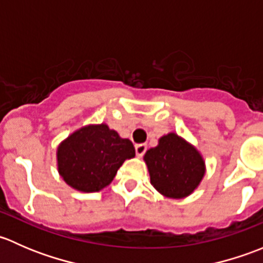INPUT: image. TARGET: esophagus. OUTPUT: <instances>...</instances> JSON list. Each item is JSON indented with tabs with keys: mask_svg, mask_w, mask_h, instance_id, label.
<instances>
[{
	"mask_svg": "<svg viewBox=\"0 0 263 263\" xmlns=\"http://www.w3.org/2000/svg\"><path fill=\"white\" fill-rule=\"evenodd\" d=\"M135 150H136V155L140 158V156H142L145 153H146L147 146L145 144H139V145H136V146H135Z\"/></svg>",
	"mask_w": 263,
	"mask_h": 263,
	"instance_id": "34e87169",
	"label": "esophagus"
}]
</instances>
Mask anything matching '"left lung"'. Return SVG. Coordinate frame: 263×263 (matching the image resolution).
<instances>
[{"label": "left lung", "mask_w": 263, "mask_h": 263, "mask_svg": "<svg viewBox=\"0 0 263 263\" xmlns=\"http://www.w3.org/2000/svg\"><path fill=\"white\" fill-rule=\"evenodd\" d=\"M151 184L171 198L191 195L205 174V163L192 145L178 135L169 134L144 156Z\"/></svg>", "instance_id": "left-lung-1"}]
</instances>
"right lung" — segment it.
Listing matches in <instances>:
<instances>
[{"label": "right lung", "mask_w": 263, "mask_h": 263, "mask_svg": "<svg viewBox=\"0 0 263 263\" xmlns=\"http://www.w3.org/2000/svg\"><path fill=\"white\" fill-rule=\"evenodd\" d=\"M134 156L132 142L121 139L107 124L87 126L60 145L58 172L75 190L98 192L113 181L123 161Z\"/></svg>", "instance_id": "1"}]
</instances>
